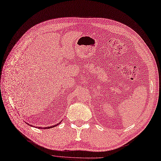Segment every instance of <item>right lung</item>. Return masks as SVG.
I'll list each match as a JSON object with an SVG mask.
<instances>
[{
	"mask_svg": "<svg viewBox=\"0 0 161 161\" xmlns=\"http://www.w3.org/2000/svg\"><path fill=\"white\" fill-rule=\"evenodd\" d=\"M61 123V122H59V123H57L56 125H53V126L52 125V126H50V127H38V129H50V128H53V127H56L57 125H59V123ZM27 124L29 125L28 123H27Z\"/></svg>",
	"mask_w": 161,
	"mask_h": 161,
	"instance_id": "add662e5",
	"label": "right lung"
}]
</instances>
